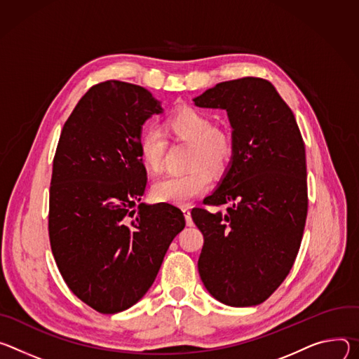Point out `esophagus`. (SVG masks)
I'll use <instances>...</instances> for the list:
<instances>
[{
  "instance_id": "obj_1",
  "label": "esophagus",
  "mask_w": 359,
  "mask_h": 359,
  "mask_svg": "<svg viewBox=\"0 0 359 359\" xmlns=\"http://www.w3.org/2000/svg\"><path fill=\"white\" fill-rule=\"evenodd\" d=\"M182 212H184V217H185V221H187V225L188 226H192V218H191V211H189V208L188 207H185V208H182Z\"/></svg>"
}]
</instances>
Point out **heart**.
Instances as JSON below:
<instances>
[{
    "label": "heart",
    "instance_id": "1",
    "mask_svg": "<svg viewBox=\"0 0 359 359\" xmlns=\"http://www.w3.org/2000/svg\"><path fill=\"white\" fill-rule=\"evenodd\" d=\"M165 134L174 140L191 142L188 167L192 170L159 178L154 182L151 195L158 203L187 205L210 188L208 170L218 175L226 170L233 154L232 138L226 131L214 127L208 114L192 107H182L165 119ZM165 134L147 130L140 138L142 163L152 172L163 168L168 147Z\"/></svg>",
    "mask_w": 359,
    "mask_h": 359
}]
</instances>
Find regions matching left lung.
<instances>
[{"instance_id": "8db88e82", "label": "left lung", "mask_w": 359, "mask_h": 359, "mask_svg": "<svg viewBox=\"0 0 359 359\" xmlns=\"http://www.w3.org/2000/svg\"><path fill=\"white\" fill-rule=\"evenodd\" d=\"M196 107L226 109L233 154L218 188L194 208L204 235L198 272L208 292L229 306L264 302L290 273L308 212L305 145L291 108L262 78L217 84Z\"/></svg>"}]
</instances>
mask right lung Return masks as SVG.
Wrapping results in <instances>:
<instances>
[{
    "mask_svg": "<svg viewBox=\"0 0 359 359\" xmlns=\"http://www.w3.org/2000/svg\"><path fill=\"white\" fill-rule=\"evenodd\" d=\"M163 112L152 94L130 83L91 87L65 121L50 187L48 232L68 288L101 313L137 304L152 285L174 238L180 208L136 204L147 185L140 138Z\"/></svg>",
    "mask_w": 359,
    "mask_h": 359,
    "instance_id": "1",
    "label": "right lung"
}]
</instances>
